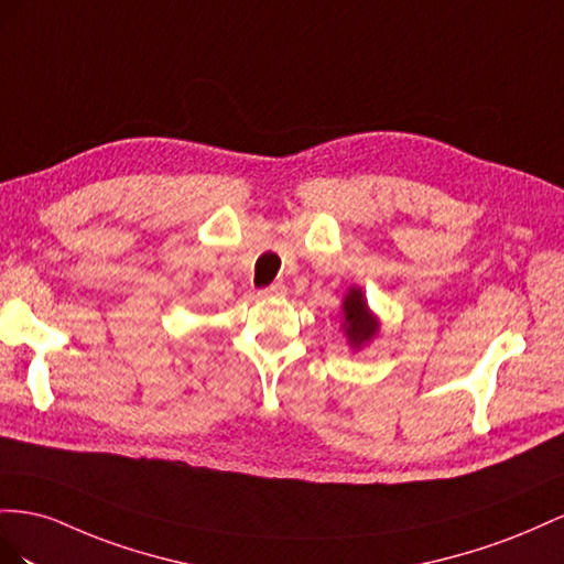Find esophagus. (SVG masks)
Masks as SVG:
<instances>
[{
  "instance_id": "1",
  "label": "esophagus",
  "mask_w": 564,
  "mask_h": 564,
  "mask_svg": "<svg viewBox=\"0 0 564 564\" xmlns=\"http://www.w3.org/2000/svg\"><path fill=\"white\" fill-rule=\"evenodd\" d=\"M285 293H288V288L283 283H273V285L264 288V291H260V297L271 300V297H283Z\"/></svg>"
}]
</instances>
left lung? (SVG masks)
Masks as SVG:
<instances>
[{"mask_svg": "<svg viewBox=\"0 0 564 564\" xmlns=\"http://www.w3.org/2000/svg\"><path fill=\"white\" fill-rule=\"evenodd\" d=\"M340 330L351 351H361L380 333V318L368 307V300L359 285H349L340 304Z\"/></svg>", "mask_w": 564, "mask_h": 564, "instance_id": "obj_1", "label": "left lung"}]
</instances>
